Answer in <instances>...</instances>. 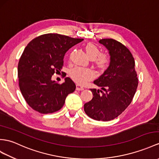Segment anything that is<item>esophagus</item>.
<instances>
[{"label":"esophagus","mask_w":159,"mask_h":159,"mask_svg":"<svg viewBox=\"0 0 159 159\" xmlns=\"http://www.w3.org/2000/svg\"><path fill=\"white\" fill-rule=\"evenodd\" d=\"M84 89V88L82 86H81L80 84H76V90H83Z\"/></svg>","instance_id":"34e87169"}]
</instances>
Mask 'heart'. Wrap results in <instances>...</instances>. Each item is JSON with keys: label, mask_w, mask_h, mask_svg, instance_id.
Returning <instances> with one entry per match:
<instances>
[{"label": "heart", "mask_w": 159, "mask_h": 159, "mask_svg": "<svg viewBox=\"0 0 159 159\" xmlns=\"http://www.w3.org/2000/svg\"><path fill=\"white\" fill-rule=\"evenodd\" d=\"M88 57L90 59H95L96 65L100 68H105L110 63V58L106 54H100V49L97 46L92 43H88L85 46ZM71 78L79 84H84L92 79L94 73L90 69L75 68L70 73Z\"/></svg>", "instance_id": "obj_1"}]
</instances>
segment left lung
Returning <instances> with one entry per match:
<instances>
[{
    "label": "left lung",
    "mask_w": 159,
    "mask_h": 159,
    "mask_svg": "<svg viewBox=\"0 0 159 159\" xmlns=\"http://www.w3.org/2000/svg\"><path fill=\"white\" fill-rule=\"evenodd\" d=\"M99 43L109 50L110 63L94 84L105 92L90 89L93 98L84 107L88 117L96 121H107L118 117L129 105L138 80L135 61L128 48L111 38L100 40Z\"/></svg>",
    "instance_id": "1"
}]
</instances>
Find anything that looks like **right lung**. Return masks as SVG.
Segmentation results:
<instances>
[{
	"instance_id": "obj_1",
	"label": "right lung",
	"mask_w": 159,
	"mask_h": 159,
	"mask_svg": "<svg viewBox=\"0 0 159 159\" xmlns=\"http://www.w3.org/2000/svg\"><path fill=\"white\" fill-rule=\"evenodd\" d=\"M84 39L58 34H46L34 38L27 45L19 59V88L28 105L42 114L60 110L67 95L75 90L69 77L63 84L52 80L61 71L65 53Z\"/></svg>"
}]
</instances>
